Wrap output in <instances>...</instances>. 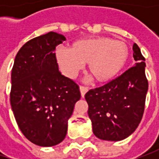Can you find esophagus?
<instances>
[{
    "label": "esophagus",
    "instance_id": "esophagus-1",
    "mask_svg": "<svg viewBox=\"0 0 159 159\" xmlns=\"http://www.w3.org/2000/svg\"><path fill=\"white\" fill-rule=\"evenodd\" d=\"M80 94H81V96L84 97L86 93L89 91V88L88 87H85V86H80Z\"/></svg>",
    "mask_w": 159,
    "mask_h": 159
}]
</instances>
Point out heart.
<instances>
[{
  "instance_id": "b5f03b06",
  "label": "heart",
  "mask_w": 159,
  "mask_h": 159,
  "mask_svg": "<svg viewBox=\"0 0 159 159\" xmlns=\"http://www.w3.org/2000/svg\"><path fill=\"white\" fill-rule=\"evenodd\" d=\"M128 47L124 41L108 37H95L75 41L70 48H58L57 59L68 76H74L84 64L95 81L106 82L124 67L128 58Z\"/></svg>"
}]
</instances>
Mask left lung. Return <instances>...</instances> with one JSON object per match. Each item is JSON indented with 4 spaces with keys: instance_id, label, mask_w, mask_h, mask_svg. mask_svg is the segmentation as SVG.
I'll use <instances>...</instances> for the list:
<instances>
[{
    "instance_id": "1",
    "label": "left lung",
    "mask_w": 159,
    "mask_h": 159,
    "mask_svg": "<svg viewBox=\"0 0 159 159\" xmlns=\"http://www.w3.org/2000/svg\"><path fill=\"white\" fill-rule=\"evenodd\" d=\"M133 50L134 66L85 95L94 134L102 140L117 142L128 137L143 118L149 83L145 58L136 43Z\"/></svg>"
}]
</instances>
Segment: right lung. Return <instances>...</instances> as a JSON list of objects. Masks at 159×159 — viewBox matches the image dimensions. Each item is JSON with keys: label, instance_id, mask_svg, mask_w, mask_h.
<instances>
[{"label": "right lung", "instance_id": "1", "mask_svg": "<svg viewBox=\"0 0 159 159\" xmlns=\"http://www.w3.org/2000/svg\"><path fill=\"white\" fill-rule=\"evenodd\" d=\"M65 37L49 32L27 41L16 56L10 105L23 134L33 143L51 147L66 135L68 119L80 99V87L58 70L56 47Z\"/></svg>", "mask_w": 159, "mask_h": 159}]
</instances>
